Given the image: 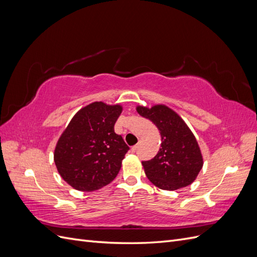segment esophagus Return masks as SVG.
<instances>
[{
	"instance_id": "34e87169",
	"label": "esophagus",
	"mask_w": 257,
	"mask_h": 257,
	"mask_svg": "<svg viewBox=\"0 0 257 257\" xmlns=\"http://www.w3.org/2000/svg\"><path fill=\"white\" fill-rule=\"evenodd\" d=\"M142 139H139V142H138V144L137 145H135V146H133V147H132V150H133V151H136L137 149H138V147L139 146H141L142 145Z\"/></svg>"
}]
</instances>
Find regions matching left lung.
<instances>
[{"instance_id":"1","label":"left lung","mask_w":257,"mask_h":257,"mask_svg":"<svg viewBox=\"0 0 257 257\" xmlns=\"http://www.w3.org/2000/svg\"><path fill=\"white\" fill-rule=\"evenodd\" d=\"M137 111L158 126L162 137L158 154L143 162L148 179L158 188L167 191L190 185L203 167V157L188 125L164 105L152 108L139 106Z\"/></svg>"}]
</instances>
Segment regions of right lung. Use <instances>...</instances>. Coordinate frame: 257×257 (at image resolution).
<instances>
[{"instance_id": "add662e5", "label": "right lung", "mask_w": 257, "mask_h": 257, "mask_svg": "<svg viewBox=\"0 0 257 257\" xmlns=\"http://www.w3.org/2000/svg\"><path fill=\"white\" fill-rule=\"evenodd\" d=\"M122 111L119 105L92 103L77 112L54 150L58 172L74 189L91 192L110 183L118 175L130 147L114 133Z\"/></svg>"}]
</instances>
